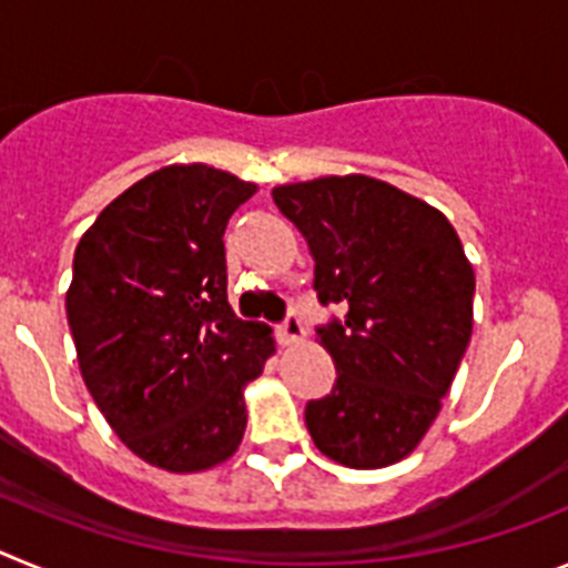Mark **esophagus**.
Here are the masks:
<instances>
[{
  "label": "esophagus",
  "mask_w": 568,
  "mask_h": 568,
  "mask_svg": "<svg viewBox=\"0 0 568 568\" xmlns=\"http://www.w3.org/2000/svg\"><path fill=\"white\" fill-rule=\"evenodd\" d=\"M275 335H278L281 344H295V341L304 338V324H301L298 313H287V318L275 327Z\"/></svg>",
  "instance_id": "1"
}]
</instances>
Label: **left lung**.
I'll use <instances>...</instances> for the list:
<instances>
[{"label":"left lung","mask_w":568,"mask_h":568,"mask_svg":"<svg viewBox=\"0 0 568 568\" xmlns=\"http://www.w3.org/2000/svg\"><path fill=\"white\" fill-rule=\"evenodd\" d=\"M315 258L313 290L338 307L315 327L333 393L304 420L327 458L378 469L413 453L440 413L471 335L475 273L446 215L369 175L273 190Z\"/></svg>","instance_id":"1"}]
</instances>
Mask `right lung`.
<instances>
[{
  "label": "right lung",
  "instance_id": "obj_1",
  "mask_svg": "<svg viewBox=\"0 0 568 568\" xmlns=\"http://www.w3.org/2000/svg\"><path fill=\"white\" fill-rule=\"evenodd\" d=\"M253 184L170 164L99 213L73 255L68 324L90 395L130 453L202 471L239 449L244 386L273 353L270 327L227 301L224 227Z\"/></svg>",
  "mask_w": 568,
  "mask_h": 568
}]
</instances>
